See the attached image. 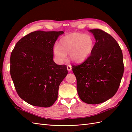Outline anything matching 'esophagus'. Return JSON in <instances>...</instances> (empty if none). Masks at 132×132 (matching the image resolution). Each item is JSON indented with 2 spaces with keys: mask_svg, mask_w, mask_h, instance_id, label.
Returning a JSON list of instances; mask_svg holds the SVG:
<instances>
[{
  "mask_svg": "<svg viewBox=\"0 0 132 132\" xmlns=\"http://www.w3.org/2000/svg\"><path fill=\"white\" fill-rule=\"evenodd\" d=\"M71 69H72V67H71V66L70 65H67V69H68V70L70 71L71 70Z\"/></svg>",
  "mask_w": 132,
  "mask_h": 132,
  "instance_id": "esophagus-1",
  "label": "esophagus"
}]
</instances>
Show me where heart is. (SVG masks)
I'll return each mask as SVG.
<instances>
[{"instance_id": "heart-1", "label": "heart", "mask_w": 132, "mask_h": 132, "mask_svg": "<svg viewBox=\"0 0 132 132\" xmlns=\"http://www.w3.org/2000/svg\"><path fill=\"white\" fill-rule=\"evenodd\" d=\"M94 47V41L91 36L74 32L67 35L60 40L59 45H55L53 53L57 61L65 62L67 54L75 63L82 62L88 58Z\"/></svg>"}]
</instances>
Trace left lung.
Segmentation results:
<instances>
[{
    "label": "left lung",
    "instance_id": "obj_1",
    "mask_svg": "<svg viewBox=\"0 0 132 132\" xmlns=\"http://www.w3.org/2000/svg\"><path fill=\"white\" fill-rule=\"evenodd\" d=\"M96 42L91 55L78 65H73L77 88L81 100L98 104L117 93L124 72L123 54L114 38L100 29L89 30Z\"/></svg>",
    "mask_w": 132,
    "mask_h": 132
}]
</instances>
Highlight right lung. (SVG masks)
<instances>
[{"instance_id":"right-lung-1","label":"right lung","mask_w":132,"mask_h":132,"mask_svg":"<svg viewBox=\"0 0 132 132\" xmlns=\"http://www.w3.org/2000/svg\"><path fill=\"white\" fill-rule=\"evenodd\" d=\"M63 31H36L16 43L10 56V75L19 96L35 106L49 107L68 74L53 61V46Z\"/></svg>"}]
</instances>
